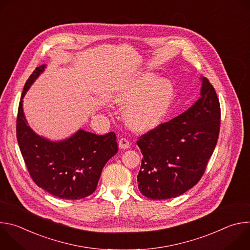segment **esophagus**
Masks as SVG:
<instances>
[{
  "instance_id": "34e87169",
  "label": "esophagus",
  "mask_w": 250,
  "mask_h": 250,
  "mask_svg": "<svg viewBox=\"0 0 250 250\" xmlns=\"http://www.w3.org/2000/svg\"><path fill=\"white\" fill-rule=\"evenodd\" d=\"M119 146L120 148L122 149H126L130 146V144H129V140L126 138V137H122L120 138L119 140Z\"/></svg>"
}]
</instances>
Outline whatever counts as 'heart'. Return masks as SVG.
Segmentation results:
<instances>
[{"label": "heart", "mask_w": 250, "mask_h": 250, "mask_svg": "<svg viewBox=\"0 0 250 250\" xmlns=\"http://www.w3.org/2000/svg\"><path fill=\"white\" fill-rule=\"evenodd\" d=\"M173 98V86L166 79L147 73L119 86L113 100L128 105L125 112L127 125L137 130L155 126L166 114Z\"/></svg>", "instance_id": "heart-1"}]
</instances>
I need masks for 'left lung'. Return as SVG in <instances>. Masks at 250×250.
Instances as JSON below:
<instances>
[{"label": "left lung", "instance_id": "1", "mask_svg": "<svg viewBox=\"0 0 250 250\" xmlns=\"http://www.w3.org/2000/svg\"><path fill=\"white\" fill-rule=\"evenodd\" d=\"M201 98L183 114L142 134L144 155L137 175L140 193L151 200L182 195L204 175L217 146L221 105L215 88L203 77Z\"/></svg>", "mask_w": 250, "mask_h": 250}]
</instances>
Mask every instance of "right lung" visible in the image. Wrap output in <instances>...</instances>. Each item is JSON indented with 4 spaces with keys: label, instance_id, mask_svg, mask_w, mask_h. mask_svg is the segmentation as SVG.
<instances>
[{
    "label": "right lung",
    "instance_id": "right-lung-1",
    "mask_svg": "<svg viewBox=\"0 0 250 250\" xmlns=\"http://www.w3.org/2000/svg\"><path fill=\"white\" fill-rule=\"evenodd\" d=\"M45 64L35 68L21 93L17 117V138L33 182L52 196L80 200L93 194L104 164L118 152L116 133L98 135L83 129L68 139L53 142L27 125L22 99Z\"/></svg>",
    "mask_w": 250,
    "mask_h": 250
}]
</instances>
